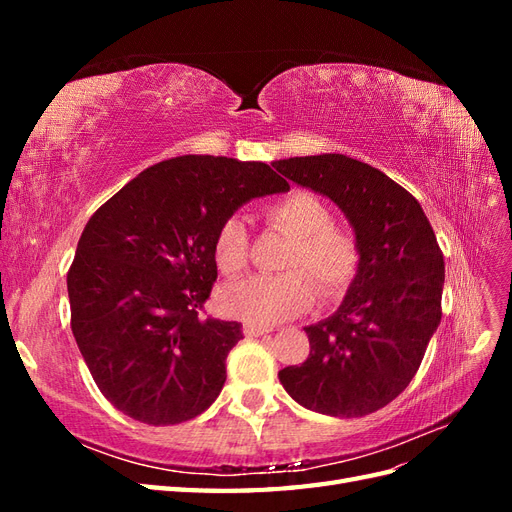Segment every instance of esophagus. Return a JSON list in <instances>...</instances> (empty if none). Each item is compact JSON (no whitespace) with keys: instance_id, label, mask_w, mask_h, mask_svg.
I'll use <instances>...</instances> for the list:
<instances>
[{"instance_id":"obj_1","label":"esophagus","mask_w":512,"mask_h":512,"mask_svg":"<svg viewBox=\"0 0 512 512\" xmlns=\"http://www.w3.org/2000/svg\"><path fill=\"white\" fill-rule=\"evenodd\" d=\"M271 331H273L271 327H260V324H252V322H247L243 327L245 337H260V335H267Z\"/></svg>"}]
</instances>
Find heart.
Wrapping results in <instances>:
<instances>
[{"label": "heart", "instance_id": "b5f03b06", "mask_svg": "<svg viewBox=\"0 0 512 512\" xmlns=\"http://www.w3.org/2000/svg\"><path fill=\"white\" fill-rule=\"evenodd\" d=\"M265 220L292 237L280 275H254L230 284L222 305L230 316L254 324H277L307 312L320 297L342 294L359 269V243L348 230L331 226L327 205L309 192H292L273 200ZM215 262L222 273L235 275L247 262V230L235 218L224 220L215 235Z\"/></svg>", "mask_w": 512, "mask_h": 512}]
</instances>
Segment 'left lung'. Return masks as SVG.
<instances>
[{
  "label": "left lung",
  "mask_w": 512,
  "mask_h": 512,
  "mask_svg": "<svg viewBox=\"0 0 512 512\" xmlns=\"http://www.w3.org/2000/svg\"><path fill=\"white\" fill-rule=\"evenodd\" d=\"M273 166L335 203L361 252L342 305L305 327L307 361L277 376L312 412L344 418L376 412L410 384L440 324L444 258L436 235L410 192L344 153Z\"/></svg>",
  "instance_id": "1"
}]
</instances>
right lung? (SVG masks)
I'll return each mask as SVG.
<instances>
[{
  "label": "right lung",
  "instance_id": "add662e5",
  "mask_svg": "<svg viewBox=\"0 0 512 512\" xmlns=\"http://www.w3.org/2000/svg\"><path fill=\"white\" fill-rule=\"evenodd\" d=\"M288 190L265 162L177 156L91 215L68 271L72 333L119 412L177 425L218 399L243 331L198 316L218 277L215 235L252 198Z\"/></svg>",
  "mask_w": 512,
  "mask_h": 512
}]
</instances>
